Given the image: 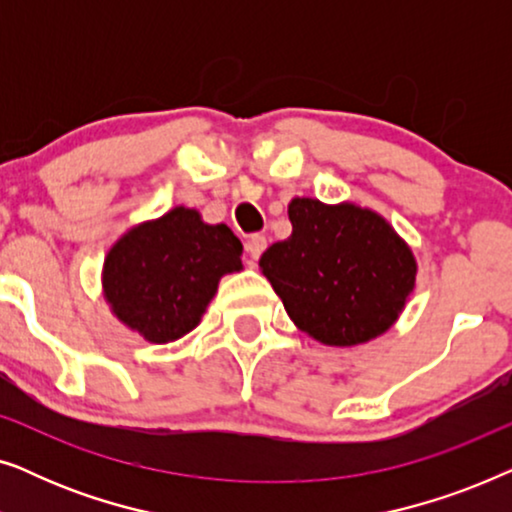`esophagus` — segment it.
I'll return each mask as SVG.
<instances>
[{"label": "esophagus", "mask_w": 512, "mask_h": 512, "mask_svg": "<svg viewBox=\"0 0 512 512\" xmlns=\"http://www.w3.org/2000/svg\"><path fill=\"white\" fill-rule=\"evenodd\" d=\"M265 247H268V240H265L263 235H251V237H249V242H247V254H249V258H251V263L261 258Z\"/></svg>", "instance_id": "1"}]
</instances>
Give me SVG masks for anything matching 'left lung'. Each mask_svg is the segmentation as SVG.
<instances>
[{"instance_id":"8db88e82","label":"left lung","mask_w":512,"mask_h":512,"mask_svg":"<svg viewBox=\"0 0 512 512\" xmlns=\"http://www.w3.org/2000/svg\"><path fill=\"white\" fill-rule=\"evenodd\" d=\"M291 235L261 256L263 275L300 331L352 347L387 331L415 286L417 265L382 216L296 198Z\"/></svg>"}]
</instances>
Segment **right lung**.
I'll return each instance as SVG.
<instances>
[{
	"label": "right lung",
	"instance_id": "right-lung-1",
	"mask_svg": "<svg viewBox=\"0 0 512 512\" xmlns=\"http://www.w3.org/2000/svg\"><path fill=\"white\" fill-rule=\"evenodd\" d=\"M240 256L226 223L207 226L195 209L177 207L114 244L104 293L123 324L160 345L198 326L221 275L242 268Z\"/></svg>",
	"mask_w": 512,
	"mask_h": 512
}]
</instances>
